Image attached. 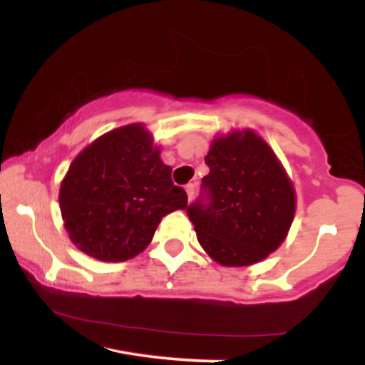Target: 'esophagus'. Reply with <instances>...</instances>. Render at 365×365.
Instances as JSON below:
<instances>
[{
	"label": "esophagus",
	"instance_id": "34e87169",
	"mask_svg": "<svg viewBox=\"0 0 365 365\" xmlns=\"http://www.w3.org/2000/svg\"><path fill=\"white\" fill-rule=\"evenodd\" d=\"M185 192H187L188 200L192 202V199H194V195H195V185H194V183H188V185L185 187Z\"/></svg>",
	"mask_w": 365,
	"mask_h": 365
}]
</instances>
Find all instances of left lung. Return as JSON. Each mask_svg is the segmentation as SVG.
<instances>
[{"instance_id":"8db88e82","label":"left lung","mask_w":365,"mask_h":365,"mask_svg":"<svg viewBox=\"0 0 365 365\" xmlns=\"http://www.w3.org/2000/svg\"><path fill=\"white\" fill-rule=\"evenodd\" d=\"M206 163L204 195L187 209L200 247L226 267L264 261L283 244L295 217V188L282 161L245 128L216 135Z\"/></svg>"}]
</instances>
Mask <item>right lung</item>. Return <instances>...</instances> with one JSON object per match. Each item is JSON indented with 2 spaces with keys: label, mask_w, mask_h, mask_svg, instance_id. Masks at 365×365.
I'll list each match as a JSON object with an SVG mask.
<instances>
[{
  "label": "right lung",
  "mask_w": 365,
  "mask_h": 365,
  "mask_svg": "<svg viewBox=\"0 0 365 365\" xmlns=\"http://www.w3.org/2000/svg\"><path fill=\"white\" fill-rule=\"evenodd\" d=\"M187 207L142 123L110 130L73 159L60 185L63 226L78 250L104 262L135 257L163 216Z\"/></svg>",
  "instance_id": "right-lung-1"
}]
</instances>
